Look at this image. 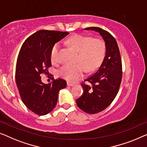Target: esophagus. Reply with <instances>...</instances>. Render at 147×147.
Here are the masks:
<instances>
[{"label":"esophagus","instance_id":"esophagus-1","mask_svg":"<svg viewBox=\"0 0 147 147\" xmlns=\"http://www.w3.org/2000/svg\"><path fill=\"white\" fill-rule=\"evenodd\" d=\"M74 85V84L71 83V82H67V86H73Z\"/></svg>","mask_w":147,"mask_h":147}]
</instances>
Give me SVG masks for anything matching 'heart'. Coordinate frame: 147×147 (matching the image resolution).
Listing matches in <instances>:
<instances>
[{"mask_svg": "<svg viewBox=\"0 0 147 147\" xmlns=\"http://www.w3.org/2000/svg\"><path fill=\"white\" fill-rule=\"evenodd\" d=\"M67 45L78 52L76 65H63L59 70V75L69 82H75L83 77L86 72L93 71L98 68L104 59L106 46L104 41L99 38L82 34H75L66 41ZM61 45L56 43L51 50V59L53 63L59 62Z\"/></svg>", "mask_w": 147, "mask_h": 147, "instance_id": "heart-1", "label": "heart"}]
</instances>
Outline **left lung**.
Masks as SVG:
<instances>
[{"label": "left lung", "mask_w": 147, "mask_h": 147, "mask_svg": "<svg viewBox=\"0 0 147 147\" xmlns=\"http://www.w3.org/2000/svg\"><path fill=\"white\" fill-rule=\"evenodd\" d=\"M100 33L106 46V55L98 70L83 82V94L76 99L78 107L88 114H96L110 105L119 92L121 83L122 61L121 54L115 38L107 30L98 27H88Z\"/></svg>", "instance_id": "left-lung-1"}]
</instances>
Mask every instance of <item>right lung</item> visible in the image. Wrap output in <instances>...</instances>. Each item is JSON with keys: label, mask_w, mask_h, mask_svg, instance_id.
Listing matches in <instances>:
<instances>
[{"label": "right lung", "mask_w": 147, "mask_h": 147, "mask_svg": "<svg viewBox=\"0 0 147 147\" xmlns=\"http://www.w3.org/2000/svg\"><path fill=\"white\" fill-rule=\"evenodd\" d=\"M69 33L41 30L30 35L22 45L16 61L15 78L22 101L35 114L45 115L57 103L60 90L67 86L66 80L54 79L48 84L41 81V74H49L53 47Z\"/></svg>", "instance_id": "obj_1"}]
</instances>
